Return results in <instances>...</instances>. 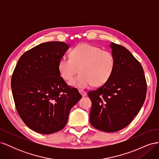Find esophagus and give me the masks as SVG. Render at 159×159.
<instances>
[{"label":"esophagus","instance_id":"34e87169","mask_svg":"<svg viewBox=\"0 0 159 159\" xmlns=\"http://www.w3.org/2000/svg\"><path fill=\"white\" fill-rule=\"evenodd\" d=\"M79 91H80V93H81V95H82V97H85V96H86V95H87V93H86L85 91H83V90L80 89Z\"/></svg>","mask_w":159,"mask_h":159}]
</instances>
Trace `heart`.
I'll return each instance as SVG.
<instances>
[{"label": "heart", "mask_w": 159, "mask_h": 159, "mask_svg": "<svg viewBox=\"0 0 159 159\" xmlns=\"http://www.w3.org/2000/svg\"><path fill=\"white\" fill-rule=\"evenodd\" d=\"M115 64L111 53L83 43L71 51L70 57H61L58 62V71L62 78L70 81L79 69L80 74L69 84L85 89L91 84L99 87L107 82L113 74Z\"/></svg>", "instance_id": "heart-1"}]
</instances>
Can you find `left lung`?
Returning a JSON list of instances; mask_svg holds the SVG:
<instances>
[{"label": "left lung", "mask_w": 159, "mask_h": 159, "mask_svg": "<svg viewBox=\"0 0 159 159\" xmlns=\"http://www.w3.org/2000/svg\"><path fill=\"white\" fill-rule=\"evenodd\" d=\"M115 64L107 82L88 92L89 122L95 129L116 132L127 127L145 102L147 81L143 67L126 48L111 42Z\"/></svg>", "instance_id": "1"}]
</instances>
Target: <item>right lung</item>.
Here are the masks:
<instances>
[{
    "instance_id": "obj_1",
    "label": "right lung",
    "mask_w": 159,
    "mask_h": 159,
    "mask_svg": "<svg viewBox=\"0 0 159 159\" xmlns=\"http://www.w3.org/2000/svg\"><path fill=\"white\" fill-rule=\"evenodd\" d=\"M69 47L63 42L42 43L23 54L13 71L11 88L17 112L38 133L63 129L70 109L81 98L58 71V62Z\"/></svg>"
}]
</instances>
